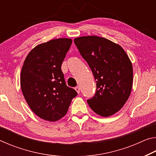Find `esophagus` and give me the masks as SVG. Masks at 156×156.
<instances>
[{
  "label": "esophagus",
  "mask_w": 156,
  "mask_h": 156,
  "mask_svg": "<svg viewBox=\"0 0 156 156\" xmlns=\"http://www.w3.org/2000/svg\"><path fill=\"white\" fill-rule=\"evenodd\" d=\"M75 90L77 91L78 94H80V89L79 87H75Z\"/></svg>",
  "instance_id": "1"
}]
</instances>
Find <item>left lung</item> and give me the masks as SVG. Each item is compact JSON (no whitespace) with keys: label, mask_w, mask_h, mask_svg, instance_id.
Segmentation results:
<instances>
[{"label":"left lung","mask_w":156,"mask_h":156,"mask_svg":"<svg viewBox=\"0 0 156 156\" xmlns=\"http://www.w3.org/2000/svg\"><path fill=\"white\" fill-rule=\"evenodd\" d=\"M74 43L96 80V94L87 100L89 107L103 117L113 115L130 96L133 85L130 59L122 47L102 37H79Z\"/></svg>","instance_id":"obj_1"}]
</instances>
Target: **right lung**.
<instances>
[{
    "mask_svg": "<svg viewBox=\"0 0 156 156\" xmlns=\"http://www.w3.org/2000/svg\"><path fill=\"white\" fill-rule=\"evenodd\" d=\"M72 40L53 39L29 53L20 73V87L38 117L55 122L64 117L77 92L65 83L61 65Z\"/></svg>",
    "mask_w": 156,
    "mask_h": 156,
    "instance_id": "obj_1",
    "label": "right lung"
}]
</instances>
